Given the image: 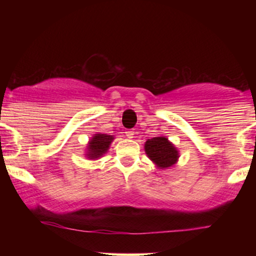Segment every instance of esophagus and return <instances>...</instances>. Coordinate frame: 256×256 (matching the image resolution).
<instances>
[{
	"mask_svg": "<svg viewBox=\"0 0 256 256\" xmlns=\"http://www.w3.org/2000/svg\"><path fill=\"white\" fill-rule=\"evenodd\" d=\"M125 134H126V136H128V138H132V137H134V130H128V131L125 132Z\"/></svg>",
	"mask_w": 256,
	"mask_h": 256,
	"instance_id": "obj_1",
	"label": "esophagus"
}]
</instances>
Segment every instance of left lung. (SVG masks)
I'll list each match as a JSON object with an SVG mask.
<instances>
[{"label": "left lung", "mask_w": 256, "mask_h": 256, "mask_svg": "<svg viewBox=\"0 0 256 256\" xmlns=\"http://www.w3.org/2000/svg\"><path fill=\"white\" fill-rule=\"evenodd\" d=\"M146 155L161 168L174 165L178 160V152L165 137H154L144 144Z\"/></svg>", "instance_id": "1"}]
</instances>
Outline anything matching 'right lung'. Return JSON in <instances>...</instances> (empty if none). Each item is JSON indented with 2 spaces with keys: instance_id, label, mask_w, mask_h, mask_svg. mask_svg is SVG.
<instances>
[{
  "instance_id": "add662e5",
  "label": "right lung",
  "mask_w": 256,
  "mask_h": 256,
  "mask_svg": "<svg viewBox=\"0 0 256 256\" xmlns=\"http://www.w3.org/2000/svg\"><path fill=\"white\" fill-rule=\"evenodd\" d=\"M112 140H113V136H110V134H98L96 136H94L89 143V148H88V156L90 158L102 156L110 148Z\"/></svg>"
}]
</instances>
